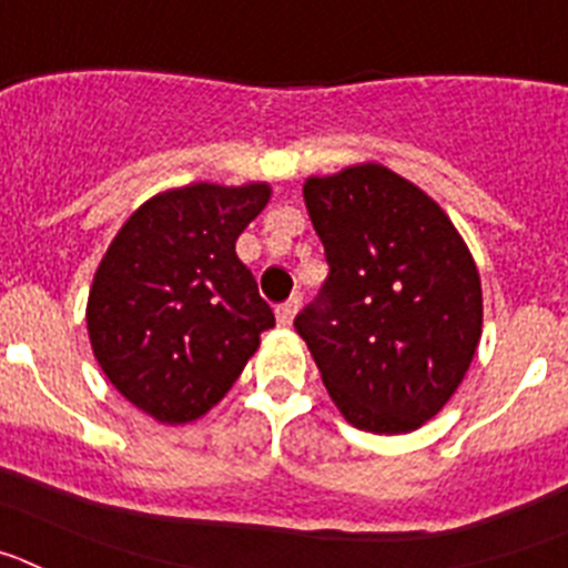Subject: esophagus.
I'll list each match as a JSON object with an SVG mask.
<instances>
[{"label": "esophagus", "instance_id": "esophagus-1", "mask_svg": "<svg viewBox=\"0 0 568 568\" xmlns=\"http://www.w3.org/2000/svg\"><path fill=\"white\" fill-rule=\"evenodd\" d=\"M295 313H298V295H295V298H287L284 304H278V307H275V318H278L281 327H290L295 318Z\"/></svg>", "mask_w": 568, "mask_h": 568}]
</instances>
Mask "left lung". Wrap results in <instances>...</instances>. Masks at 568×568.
Returning <instances> with one entry per match:
<instances>
[{
    "instance_id": "8db88e82",
    "label": "left lung",
    "mask_w": 568,
    "mask_h": 568,
    "mask_svg": "<svg viewBox=\"0 0 568 568\" xmlns=\"http://www.w3.org/2000/svg\"><path fill=\"white\" fill-rule=\"evenodd\" d=\"M329 275L295 315L329 398L375 435L413 433L455 395L484 324L480 275L449 215L404 175H310Z\"/></svg>"
}]
</instances>
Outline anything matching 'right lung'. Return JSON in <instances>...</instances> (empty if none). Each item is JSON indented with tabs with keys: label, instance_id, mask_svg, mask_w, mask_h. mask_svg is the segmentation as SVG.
I'll use <instances>...</instances> for the list:
<instances>
[{
	"label": "right lung",
	"instance_id": "obj_1",
	"mask_svg": "<svg viewBox=\"0 0 568 568\" xmlns=\"http://www.w3.org/2000/svg\"><path fill=\"white\" fill-rule=\"evenodd\" d=\"M270 184H187L153 195L110 241L88 335L110 384L159 424H190L227 395L275 327L235 241Z\"/></svg>",
	"mask_w": 568,
	"mask_h": 568
}]
</instances>
